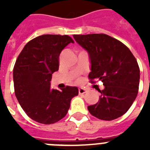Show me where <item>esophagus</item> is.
<instances>
[{"label":"esophagus","instance_id":"34e87169","mask_svg":"<svg viewBox=\"0 0 150 150\" xmlns=\"http://www.w3.org/2000/svg\"><path fill=\"white\" fill-rule=\"evenodd\" d=\"M87 91V89L83 88H79V95H83V94H85Z\"/></svg>","mask_w":150,"mask_h":150}]
</instances>
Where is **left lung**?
Segmentation results:
<instances>
[{"instance_id":"1","label":"left lung","mask_w":150,"mask_h":150,"mask_svg":"<svg viewBox=\"0 0 150 150\" xmlns=\"http://www.w3.org/2000/svg\"><path fill=\"white\" fill-rule=\"evenodd\" d=\"M76 43L88 52L91 83L99 79L104 88L99 100L88 110L99 120L110 121L128 110L138 93L140 68L129 49L120 40L104 34L74 35Z\"/></svg>"}]
</instances>
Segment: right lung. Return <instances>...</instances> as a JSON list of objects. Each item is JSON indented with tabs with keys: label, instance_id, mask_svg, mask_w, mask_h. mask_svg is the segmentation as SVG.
Here are the masks:
<instances>
[{
	"label": "right lung",
	"instance_id": "1",
	"mask_svg": "<svg viewBox=\"0 0 150 150\" xmlns=\"http://www.w3.org/2000/svg\"><path fill=\"white\" fill-rule=\"evenodd\" d=\"M71 37L44 34L25 46L13 68L15 95L26 114L42 124H53L67 114L71 99L78 95L76 86L59 91L50 88L52 75L59 71V55Z\"/></svg>",
	"mask_w": 150,
	"mask_h": 150
}]
</instances>
